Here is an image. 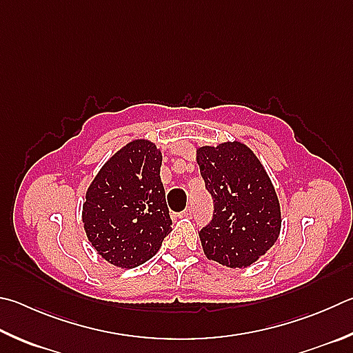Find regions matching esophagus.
I'll return each instance as SVG.
<instances>
[{
    "label": "esophagus",
    "mask_w": 353,
    "mask_h": 353,
    "mask_svg": "<svg viewBox=\"0 0 353 353\" xmlns=\"http://www.w3.org/2000/svg\"><path fill=\"white\" fill-rule=\"evenodd\" d=\"M193 216V208H187L182 213H179V217H191Z\"/></svg>",
    "instance_id": "obj_1"
}]
</instances>
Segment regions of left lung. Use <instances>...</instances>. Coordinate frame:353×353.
<instances>
[{"mask_svg":"<svg viewBox=\"0 0 353 353\" xmlns=\"http://www.w3.org/2000/svg\"><path fill=\"white\" fill-rule=\"evenodd\" d=\"M196 160L214 203L213 219L199 232L205 256L230 268L250 267L281 232V207L270 177L241 142L201 146Z\"/></svg>","mask_w":353,"mask_h":353,"instance_id":"left-lung-1","label":"left lung"}]
</instances>
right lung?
<instances>
[{"label": "right lung", "instance_id": "obj_1", "mask_svg": "<svg viewBox=\"0 0 353 353\" xmlns=\"http://www.w3.org/2000/svg\"><path fill=\"white\" fill-rule=\"evenodd\" d=\"M160 166L157 146L137 139L115 152L89 185L81 213L85 232L115 267L145 264L171 232Z\"/></svg>", "mask_w": 353, "mask_h": 353}]
</instances>
